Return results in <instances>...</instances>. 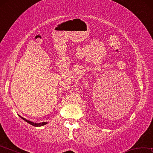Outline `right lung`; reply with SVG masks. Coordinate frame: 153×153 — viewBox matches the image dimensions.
Instances as JSON below:
<instances>
[{
  "label": "right lung",
  "mask_w": 153,
  "mask_h": 153,
  "mask_svg": "<svg viewBox=\"0 0 153 153\" xmlns=\"http://www.w3.org/2000/svg\"><path fill=\"white\" fill-rule=\"evenodd\" d=\"M19 117H20L21 118H22L23 120H24V121H26V122H27L28 123H30V125H32V126H36V127L42 126H45V125H46V124H47V122H42V123H36L32 122V121H29V120H26V119H25V118H24V117H21V116H19Z\"/></svg>",
  "instance_id": "right-lung-1"
}]
</instances>
